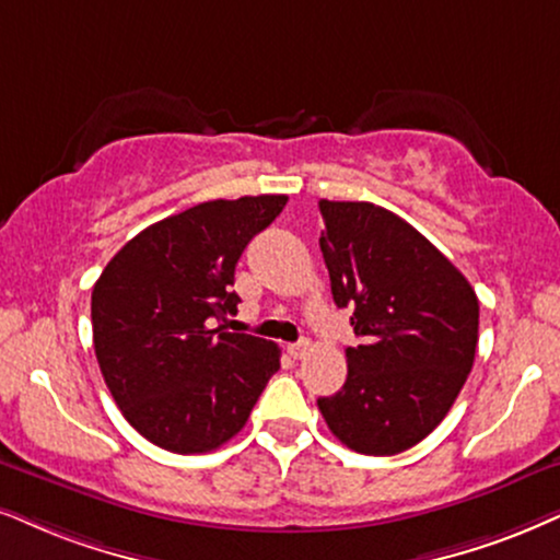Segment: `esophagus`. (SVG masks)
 <instances>
[{
  "mask_svg": "<svg viewBox=\"0 0 560 560\" xmlns=\"http://www.w3.org/2000/svg\"><path fill=\"white\" fill-rule=\"evenodd\" d=\"M310 349H313V343L304 341V338H302V341H296V343H289V346H287L289 357H294V359H304V357H307V351H310Z\"/></svg>",
  "mask_w": 560,
  "mask_h": 560,
  "instance_id": "esophagus-1",
  "label": "esophagus"
}]
</instances>
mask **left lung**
I'll return each mask as SVG.
<instances>
[{"label": "left lung", "instance_id": "8db88e82", "mask_svg": "<svg viewBox=\"0 0 560 560\" xmlns=\"http://www.w3.org/2000/svg\"><path fill=\"white\" fill-rule=\"evenodd\" d=\"M332 302L351 307L349 377L317 398L332 436L398 455L442 423L472 370L478 296L419 230L370 201H320Z\"/></svg>", "mask_w": 560, "mask_h": 560}]
</instances>
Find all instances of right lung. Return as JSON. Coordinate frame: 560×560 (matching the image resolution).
<instances>
[{
	"instance_id": "obj_1",
	"label": "right lung",
	"mask_w": 560,
	"mask_h": 560,
	"mask_svg": "<svg viewBox=\"0 0 560 560\" xmlns=\"http://www.w3.org/2000/svg\"><path fill=\"white\" fill-rule=\"evenodd\" d=\"M287 196L198 203L129 240L92 287V343L124 419L162 450L201 455L245 427L279 346L230 332L235 266Z\"/></svg>"
}]
</instances>
